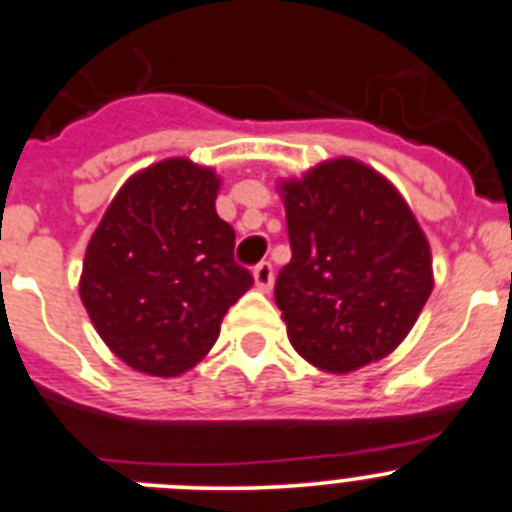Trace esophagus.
I'll use <instances>...</instances> for the list:
<instances>
[{
	"label": "esophagus",
	"mask_w": 512,
	"mask_h": 512,
	"mask_svg": "<svg viewBox=\"0 0 512 512\" xmlns=\"http://www.w3.org/2000/svg\"><path fill=\"white\" fill-rule=\"evenodd\" d=\"M253 282H256V287H259L261 292H269V289L274 287V269H271L269 261H261V264L253 269Z\"/></svg>",
	"instance_id": "34e87169"
}]
</instances>
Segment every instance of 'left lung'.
Returning <instances> with one entry per match:
<instances>
[{
  "label": "left lung",
  "instance_id": "obj_1",
  "mask_svg": "<svg viewBox=\"0 0 512 512\" xmlns=\"http://www.w3.org/2000/svg\"><path fill=\"white\" fill-rule=\"evenodd\" d=\"M292 261L274 297L289 343L330 374L390 356L431 297L433 259L390 179L356 158H330L279 182Z\"/></svg>",
  "mask_w": 512,
  "mask_h": 512
}]
</instances>
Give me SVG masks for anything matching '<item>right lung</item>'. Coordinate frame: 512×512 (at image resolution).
I'll list each match as a JSON object with an SVG mask.
<instances>
[{"label": "right lung", "instance_id": "1", "mask_svg": "<svg viewBox=\"0 0 512 512\" xmlns=\"http://www.w3.org/2000/svg\"><path fill=\"white\" fill-rule=\"evenodd\" d=\"M220 176L164 158L122 184L84 256L79 295L112 354L135 372L179 377L200 364L253 277L215 210Z\"/></svg>", "mask_w": 512, "mask_h": 512}]
</instances>
